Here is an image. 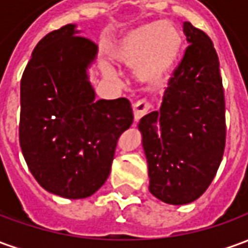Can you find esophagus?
<instances>
[{
    "instance_id": "obj_1",
    "label": "esophagus",
    "mask_w": 248,
    "mask_h": 248,
    "mask_svg": "<svg viewBox=\"0 0 248 248\" xmlns=\"http://www.w3.org/2000/svg\"><path fill=\"white\" fill-rule=\"evenodd\" d=\"M150 108H151V103L149 102L147 99H140V101H137V102L134 103V106H133L135 121H140L143 115H146Z\"/></svg>"
}]
</instances>
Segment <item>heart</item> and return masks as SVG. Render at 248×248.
Wrapping results in <instances>:
<instances>
[{
  "instance_id": "obj_1",
  "label": "heart",
  "mask_w": 248,
  "mask_h": 248,
  "mask_svg": "<svg viewBox=\"0 0 248 248\" xmlns=\"http://www.w3.org/2000/svg\"><path fill=\"white\" fill-rule=\"evenodd\" d=\"M183 37L169 21H153L131 30L114 47V60L122 65H137V74L145 81H158L177 63ZM108 71V69H106Z\"/></svg>"
}]
</instances>
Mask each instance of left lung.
<instances>
[{"instance_id":"left-lung-1","label":"left lung","mask_w":248,"mask_h":248,"mask_svg":"<svg viewBox=\"0 0 248 248\" xmlns=\"http://www.w3.org/2000/svg\"><path fill=\"white\" fill-rule=\"evenodd\" d=\"M190 45L169 81L159 111L140 122L150 192L186 204L213 182L226 145V108L218 54L203 30L183 24Z\"/></svg>"}]
</instances>
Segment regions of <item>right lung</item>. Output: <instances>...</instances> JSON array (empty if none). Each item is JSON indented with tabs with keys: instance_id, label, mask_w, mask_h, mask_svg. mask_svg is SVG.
Listing matches in <instances>:
<instances>
[{
	"instance_id": "add662e5",
	"label": "right lung",
	"mask_w": 248,
	"mask_h": 248,
	"mask_svg": "<svg viewBox=\"0 0 248 248\" xmlns=\"http://www.w3.org/2000/svg\"><path fill=\"white\" fill-rule=\"evenodd\" d=\"M74 25L37 44L21 78L19 145L30 172L49 192L93 195L108 179L119 137L133 124L127 98L99 99L87 79L97 45Z\"/></svg>"
}]
</instances>
